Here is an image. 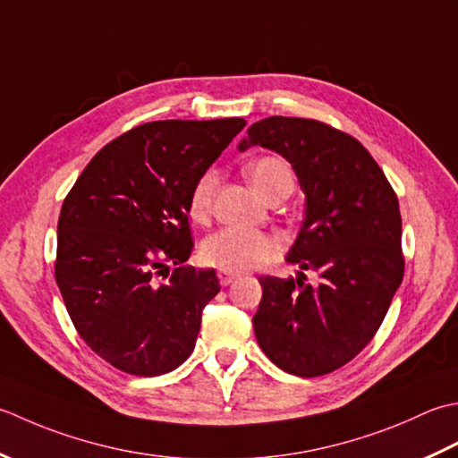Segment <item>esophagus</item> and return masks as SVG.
<instances>
[{
	"label": "esophagus",
	"instance_id": "34e87169",
	"mask_svg": "<svg viewBox=\"0 0 458 458\" xmlns=\"http://www.w3.org/2000/svg\"><path fill=\"white\" fill-rule=\"evenodd\" d=\"M217 278H219V283H221L223 286H227V284H231L233 281H237V275H235V273H229V270L219 268V270H217Z\"/></svg>",
	"mask_w": 458,
	"mask_h": 458
}]
</instances>
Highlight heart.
I'll use <instances>...</instances> for the list:
<instances>
[{"mask_svg": "<svg viewBox=\"0 0 458 458\" xmlns=\"http://www.w3.org/2000/svg\"><path fill=\"white\" fill-rule=\"evenodd\" d=\"M247 175L255 190L267 198L275 190L294 188L293 167L278 156H260L247 165ZM219 183L217 170H205L191 185L188 213L193 221H205L211 213L213 195ZM281 253V242L268 233L257 229L225 227L213 233L201 242V260L205 265L229 270V273H247L275 260Z\"/></svg>", "mask_w": 458, "mask_h": 458, "instance_id": "b5f03b06", "label": "heart"}]
</instances>
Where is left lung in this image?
Masks as SVG:
<instances>
[{"label":"left lung","mask_w":458,"mask_h":458,"mask_svg":"<svg viewBox=\"0 0 458 458\" xmlns=\"http://www.w3.org/2000/svg\"><path fill=\"white\" fill-rule=\"evenodd\" d=\"M247 136L241 152L259 144L293 164L306 219L286 260L318 276L259 278L257 342L293 376H326L368 346L403 281L397 195L356 138L320 120L270 116Z\"/></svg>","instance_id":"1"}]
</instances>
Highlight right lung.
I'll list each match as a JSON object with an SVG mask.
<instances>
[{
	"label": "right lung",
	"mask_w": 458,
	"mask_h": 458,
	"mask_svg": "<svg viewBox=\"0 0 458 458\" xmlns=\"http://www.w3.org/2000/svg\"><path fill=\"white\" fill-rule=\"evenodd\" d=\"M245 124H140L102 148L64 198L55 278L81 338L116 369L162 376L193 352L221 286L213 268L182 267L193 249L190 191ZM167 262L178 268L157 285Z\"/></svg>",
	"instance_id": "1"
}]
</instances>
